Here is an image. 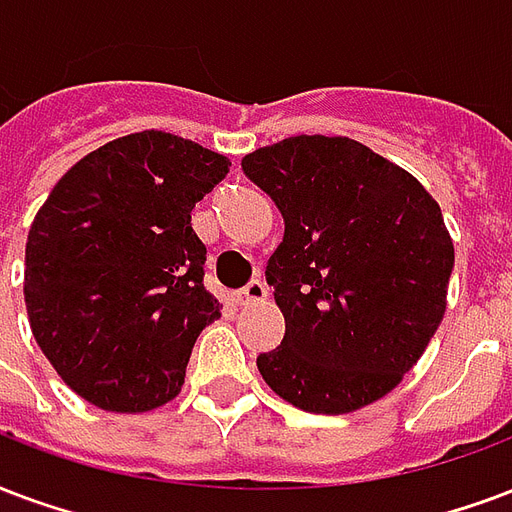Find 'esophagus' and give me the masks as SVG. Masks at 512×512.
<instances>
[{"instance_id": "1", "label": "esophagus", "mask_w": 512, "mask_h": 512, "mask_svg": "<svg viewBox=\"0 0 512 512\" xmlns=\"http://www.w3.org/2000/svg\"><path fill=\"white\" fill-rule=\"evenodd\" d=\"M264 299H267V286H264L259 278L248 280V286L240 288V291L234 294V302H237V305H256V302H264Z\"/></svg>"}]
</instances>
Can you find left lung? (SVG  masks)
<instances>
[{"label": "left lung", "instance_id": "8db88e82", "mask_svg": "<svg viewBox=\"0 0 512 512\" xmlns=\"http://www.w3.org/2000/svg\"><path fill=\"white\" fill-rule=\"evenodd\" d=\"M242 172L283 215L264 275L286 334L256 356L261 378L307 413L370 405L443 321L453 242L440 205L348 137H288L248 153Z\"/></svg>", "mask_w": 512, "mask_h": 512}]
</instances>
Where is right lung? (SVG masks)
<instances>
[{
    "instance_id": "right-lung-1",
    "label": "right lung",
    "mask_w": 512,
    "mask_h": 512,
    "mask_svg": "<svg viewBox=\"0 0 512 512\" xmlns=\"http://www.w3.org/2000/svg\"><path fill=\"white\" fill-rule=\"evenodd\" d=\"M229 159L167 132H137L80 159L26 240L32 334L75 394L113 413L175 397L199 332L218 318L191 210Z\"/></svg>"
}]
</instances>
